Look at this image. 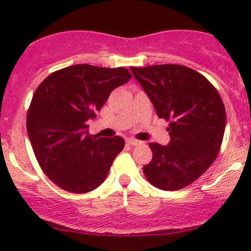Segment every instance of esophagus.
<instances>
[{
    "label": "esophagus",
    "instance_id": "obj_1",
    "mask_svg": "<svg viewBox=\"0 0 251 251\" xmlns=\"http://www.w3.org/2000/svg\"><path fill=\"white\" fill-rule=\"evenodd\" d=\"M126 143H127L128 146H140L141 142L137 140H132V138H128V140H126Z\"/></svg>",
    "mask_w": 251,
    "mask_h": 251
}]
</instances>
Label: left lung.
<instances>
[{"instance_id": "left-lung-1", "label": "left lung", "mask_w": 251, "mask_h": 251, "mask_svg": "<svg viewBox=\"0 0 251 251\" xmlns=\"http://www.w3.org/2000/svg\"><path fill=\"white\" fill-rule=\"evenodd\" d=\"M160 119L169 121L170 143H151L147 179L163 191L193 183L216 159L224 140L226 110L216 88L196 70L178 64L130 67Z\"/></svg>"}]
</instances>
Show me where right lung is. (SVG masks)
<instances>
[{
	"mask_svg": "<svg viewBox=\"0 0 251 251\" xmlns=\"http://www.w3.org/2000/svg\"><path fill=\"white\" fill-rule=\"evenodd\" d=\"M131 77L123 67L76 64L40 83L27 110L26 128L35 156L53 183L72 193H87L104 182L125 141L90 135L87 120L114 88Z\"/></svg>",
	"mask_w": 251,
	"mask_h": 251,
	"instance_id": "obj_1",
	"label": "right lung"
}]
</instances>
